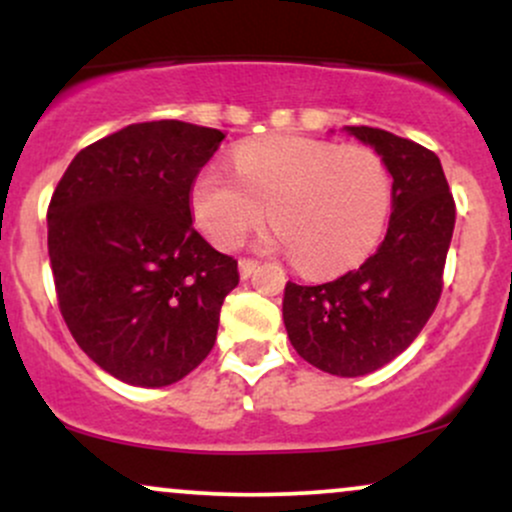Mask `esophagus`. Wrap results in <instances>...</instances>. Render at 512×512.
Returning a JSON list of instances; mask_svg holds the SVG:
<instances>
[{
    "label": "esophagus",
    "mask_w": 512,
    "mask_h": 512,
    "mask_svg": "<svg viewBox=\"0 0 512 512\" xmlns=\"http://www.w3.org/2000/svg\"><path fill=\"white\" fill-rule=\"evenodd\" d=\"M260 267V262L257 260H250V257H243V260L238 262V269H240V276H243V279H248V276L255 272V269Z\"/></svg>",
    "instance_id": "34e87169"
}]
</instances>
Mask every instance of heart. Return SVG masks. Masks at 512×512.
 I'll return each mask as SVG.
<instances>
[{"instance_id":"b5f03b06","label":"heart","mask_w":512,"mask_h":512,"mask_svg":"<svg viewBox=\"0 0 512 512\" xmlns=\"http://www.w3.org/2000/svg\"><path fill=\"white\" fill-rule=\"evenodd\" d=\"M233 166L204 168L192 187L197 226L219 248H238L267 209L276 243L313 276L354 267L383 238L392 173L368 146L281 134L240 144Z\"/></svg>"}]
</instances>
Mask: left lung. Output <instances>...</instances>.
<instances>
[{
  "label": "left lung",
  "mask_w": 512,
  "mask_h": 512,
  "mask_svg": "<svg viewBox=\"0 0 512 512\" xmlns=\"http://www.w3.org/2000/svg\"><path fill=\"white\" fill-rule=\"evenodd\" d=\"M385 158L392 216L385 240L358 269L284 291L293 349L325 373L356 378L383 368L419 337L443 293L455 199L438 156L378 127H346Z\"/></svg>",
  "instance_id": "obj_1"
}]
</instances>
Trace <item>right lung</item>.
I'll return each mask as SVG.
<instances>
[{
  "mask_svg": "<svg viewBox=\"0 0 512 512\" xmlns=\"http://www.w3.org/2000/svg\"><path fill=\"white\" fill-rule=\"evenodd\" d=\"M221 139L190 122H137L81 149L52 192L60 313L88 358L129 385L195 370L240 281L238 262L192 226V182Z\"/></svg>",
  "mask_w": 512,
  "mask_h": 512,
  "instance_id": "obj_1",
  "label": "right lung"
}]
</instances>
